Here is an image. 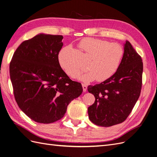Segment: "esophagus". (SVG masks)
I'll list each match as a JSON object with an SVG mask.
<instances>
[{
	"instance_id": "1",
	"label": "esophagus",
	"mask_w": 157,
	"mask_h": 157,
	"mask_svg": "<svg viewBox=\"0 0 157 157\" xmlns=\"http://www.w3.org/2000/svg\"><path fill=\"white\" fill-rule=\"evenodd\" d=\"M82 87H83V91H84V92H85L86 90H87V85H85V84H84V83H82Z\"/></svg>"
}]
</instances>
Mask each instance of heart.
<instances>
[{"instance_id":"1","label":"heart","mask_w":157,"mask_h":157,"mask_svg":"<svg viewBox=\"0 0 157 157\" xmlns=\"http://www.w3.org/2000/svg\"><path fill=\"white\" fill-rule=\"evenodd\" d=\"M78 47L89 59V70L78 77L79 81L85 83L96 79L103 82L112 77L118 70L124 55V49L121 44L97 38H84ZM71 52L72 48L69 46L63 48L59 54V63L66 74L74 78L80 72V69L70 60Z\"/></svg>"}]
</instances>
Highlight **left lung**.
<instances>
[{"label":"left lung","instance_id":"8db88e82","mask_svg":"<svg viewBox=\"0 0 157 157\" xmlns=\"http://www.w3.org/2000/svg\"><path fill=\"white\" fill-rule=\"evenodd\" d=\"M142 73V59L126 41L117 72L102 83L88 86V91L95 97L94 103L88 108L90 121L104 127L125 121L140 97Z\"/></svg>","mask_w":157,"mask_h":157}]
</instances>
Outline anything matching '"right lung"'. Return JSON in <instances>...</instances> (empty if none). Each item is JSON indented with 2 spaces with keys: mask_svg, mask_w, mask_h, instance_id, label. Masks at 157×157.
<instances>
[{
  "mask_svg": "<svg viewBox=\"0 0 157 157\" xmlns=\"http://www.w3.org/2000/svg\"><path fill=\"white\" fill-rule=\"evenodd\" d=\"M63 39L61 35L38 34L19 45L10 64L16 102L39 123L63 117L68 105L83 92L82 84L70 79L59 65Z\"/></svg>",
  "mask_w": 157,
  "mask_h": 157,
  "instance_id": "obj_1",
  "label": "right lung"
}]
</instances>
